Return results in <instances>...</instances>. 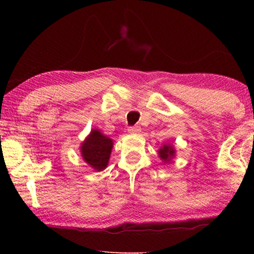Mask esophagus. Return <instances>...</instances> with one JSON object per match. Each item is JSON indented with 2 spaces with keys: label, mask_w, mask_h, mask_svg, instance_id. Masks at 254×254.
<instances>
[{
  "label": "esophagus",
  "mask_w": 254,
  "mask_h": 254,
  "mask_svg": "<svg viewBox=\"0 0 254 254\" xmlns=\"http://www.w3.org/2000/svg\"><path fill=\"white\" fill-rule=\"evenodd\" d=\"M127 132L130 134H136L141 132V127H130L127 128Z\"/></svg>",
  "instance_id": "1"
}]
</instances>
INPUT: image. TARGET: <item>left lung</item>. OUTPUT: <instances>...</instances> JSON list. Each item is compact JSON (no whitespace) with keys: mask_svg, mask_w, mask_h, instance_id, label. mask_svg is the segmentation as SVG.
<instances>
[{"mask_svg":"<svg viewBox=\"0 0 254 254\" xmlns=\"http://www.w3.org/2000/svg\"><path fill=\"white\" fill-rule=\"evenodd\" d=\"M176 149L174 145L170 143H165L158 149V157L160 160L164 161V164H169L170 161L175 158Z\"/></svg>","mask_w":254,"mask_h":254,"instance_id":"left-lung-1","label":"left lung"}]
</instances>
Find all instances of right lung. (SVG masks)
Segmentation results:
<instances>
[{
    "instance_id": "obj_1",
    "label": "right lung",
    "mask_w": 254,
    "mask_h": 254,
    "mask_svg": "<svg viewBox=\"0 0 254 254\" xmlns=\"http://www.w3.org/2000/svg\"><path fill=\"white\" fill-rule=\"evenodd\" d=\"M113 147L112 138L93 128L79 146L83 160L90 168L102 171L107 168Z\"/></svg>"
}]
</instances>
